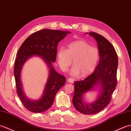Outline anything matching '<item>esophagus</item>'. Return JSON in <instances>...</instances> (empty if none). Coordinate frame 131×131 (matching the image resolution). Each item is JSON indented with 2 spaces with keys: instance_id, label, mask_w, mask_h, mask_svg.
<instances>
[{
  "instance_id": "esophagus-1",
  "label": "esophagus",
  "mask_w": 131,
  "mask_h": 131,
  "mask_svg": "<svg viewBox=\"0 0 131 131\" xmlns=\"http://www.w3.org/2000/svg\"><path fill=\"white\" fill-rule=\"evenodd\" d=\"M67 81H68V83H73V82H74V80H73V78H69L67 80Z\"/></svg>"
}]
</instances>
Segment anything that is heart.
Masks as SVG:
<instances>
[{"instance_id":"obj_1","label":"heart","mask_w":131,"mask_h":131,"mask_svg":"<svg viewBox=\"0 0 131 131\" xmlns=\"http://www.w3.org/2000/svg\"><path fill=\"white\" fill-rule=\"evenodd\" d=\"M58 64L63 71H66L72 63L74 65L71 74L86 77L94 71L100 58L99 49L93 47L84 40H78L69 43L68 49L61 48L58 51Z\"/></svg>"}]
</instances>
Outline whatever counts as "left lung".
Masks as SVG:
<instances>
[{"mask_svg": "<svg viewBox=\"0 0 131 131\" xmlns=\"http://www.w3.org/2000/svg\"><path fill=\"white\" fill-rule=\"evenodd\" d=\"M85 34H88L86 32ZM97 42L100 53L99 62L94 72L85 80L74 82V92L72 103L77 111L86 115L100 112L109 104L117 86L118 57L114 48L108 40L95 32H90ZM96 88L100 89L94 102L86 103L83 96Z\"/></svg>", "mask_w": 131, "mask_h": 131, "instance_id": "1", "label": "left lung"}]
</instances>
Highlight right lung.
Segmentation results:
<instances>
[{
    "label": "right lung",
    "mask_w": 131,
    "mask_h": 131,
    "mask_svg": "<svg viewBox=\"0 0 131 131\" xmlns=\"http://www.w3.org/2000/svg\"><path fill=\"white\" fill-rule=\"evenodd\" d=\"M69 31L43 29L31 34L23 42L17 53L14 75L17 93L26 109L33 113L47 110L53 104L55 96L66 83V77L58 73L53 66L57 58V46ZM34 56L41 57L47 65L49 74L41 97L33 101L26 96L21 81L22 68L26 61Z\"/></svg>",
    "instance_id": "add662e5"
}]
</instances>
